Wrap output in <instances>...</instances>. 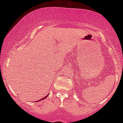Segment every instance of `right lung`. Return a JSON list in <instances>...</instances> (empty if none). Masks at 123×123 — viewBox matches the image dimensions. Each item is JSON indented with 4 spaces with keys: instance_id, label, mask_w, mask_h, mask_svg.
I'll return each instance as SVG.
<instances>
[{
    "instance_id": "1",
    "label": "right lung",
    "mask_w": 123,
    "mask_h": 123,
    "mask_svg": "<svg viewBox=\"0 0 123 123\" xmlns=\"http://www.w3.org/2000/svg\"><path fill=\"white\" fill-rule=\"evenodd\" d=\"M48 95H49V94H48L47 95V96L46 97H45L44 98H42V99H41V100H38V101H41V100H43V99H44L45 98H46L48 97Z\"/></svg>"
}]
</instances>
